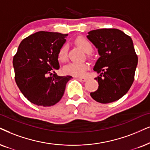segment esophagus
Listing matches in <instances>:
<instances>
[{
  "label": "esophagus",
  "instance_id": "1",
  "mask_svg": "<svg viewBox=\"0 0 150 150\" xmlns=\"http://www.w3.org/2000/svg\"><path fill=\"white\" fill-rule=\"evenodd\" d=\"M78 79L81 81H87V79H88L86 77H79Z\"/></svg>",
  "mask_w": 150,
  "mask_h": 150
}]
</instances>
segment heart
<instances>
[{"mask_svg": "<svg viewBox=\"0 0 150 150\" xmlns=\"http://www.w3.org/2000/svg\"><path fill=\"white\" fill-rule=\"evenodd\" d=\"M75 43L83 51L87 54H90L93 51L92 44L89 41L84 37H78L75 40ZM67 45H64L58 52V59L61 62H65L67 59ZM88 66L86 63H75L71 62L64 68V72L68 75L75 77H83L88 69Z\"/></svg>", "mask_w": 150, "mask_h": 150, "instance_id": "obj_1", "label": "heart"}]
</instances>
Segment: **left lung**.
I'll list each match as a JSON object with an SVG mask.
<instances>
[{
  "label": "left lung",
  "mask_w": 150,
  "mask_h": 150,
  "mask_svg": "<svg viewBox=\"0 0 150 150\" xmlns=\"http://www.w3.org/2000/svg\"><path fill=\"white\" fill-rule=\"evenodd\" d=\"M88 34L87 38L100 55L93 68L100 73L95 78L99 86L91 96L102 104L116 101L133 84L138 64L133 41L122 31L113 28L94 30Z\"/></svg>",
  "instance_id": "left-lung-1"
}]
</instances>
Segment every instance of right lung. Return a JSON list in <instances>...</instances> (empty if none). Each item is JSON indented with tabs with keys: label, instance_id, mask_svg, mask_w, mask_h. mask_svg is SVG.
<instances>
[{
	"label": "right lung",
	"instance_id": "obj_1",
	"mask_svg": "<svg viewBox=\"0 0 150 150\" xmlns=\"http://www.w3.org/2000/svg\"><path fill=\"white\" fill-rule=\"evenodd\" d=\"M68 34L39 31L24 39L13 58L15 81L23 96L38 106L50 107L62 99L72 76H58V52Z\"/></svg>",
	"mask_w": 150,
	"mask_h": 150
}]
</instances>
